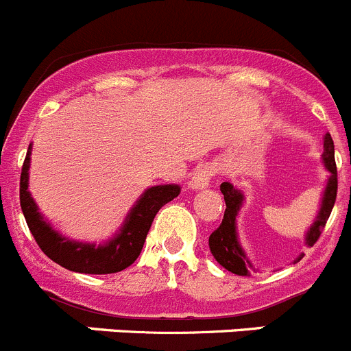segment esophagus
<instances>
[{"instance_id":"1","label":"esophagus","mask_w":351,"mask_h":351,"mask_svg":"<svg viewBox=\"0 0 351 351\" xmlns=\"http://www.w3.org/2000/svg\"><path fill=\"white\" fill-rule=\"evenodd\" d=\"M215 176V167L213 165H203L193 173L191 181H189V188L193 189H203L210 184L212 178Z\"/></svg>"}]
</instances>
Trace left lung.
Returning a JSON list of instances; mask_svg holds the SVG:
<instances>
[{
  "label": "left lung",
  "instance_id": "left-lung-1",
  "mask_svg": "<svg viewBox=\"0 0 351 351\" xmlns=\"http://www.w3.org/2000/svg\"><path fill=\"white\" fill-rule=\"evenodd\" d=\"M322 160L326 169L329 170V179L326 184V191H324L322 205H320L319 215H317L315 222L306 232V245L313 246L317 239L322 234L326 222H328L329 215L335 206L336 195H338V169H336L335 160V143H332L331 134H326L324 138V153ZM220 191H222L223 199H226V212H223V219L220 222L219 228L210 234L208 245L210 252L215 256L217 262L228 269L229 272L236 274V276H250L252 274V263L246 258L245 252L241 250L238 243V232H236V215L239 212V206L243 205V193L236 189L231 182H222L220 184ZM302 258V256H300ZM298 258V260H300Z\"/></svg>",
  "mask_w": 351,
  "mask_h": 351
}]
</instances>
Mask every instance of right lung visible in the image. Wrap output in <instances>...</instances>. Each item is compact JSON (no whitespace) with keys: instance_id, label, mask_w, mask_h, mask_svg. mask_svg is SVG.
<instances>
[{"instance_id":"add662e5","label":"right lung","mask_w":351,"mask_h":351,"mask_svg":"<svg viewBox=\"0 0 351 351\" xmlns=\"http://www.w3.org/2000/svg\"><path fill=\"white\" fill-rule=\"evenodd\" d=\"M29 163H31V146L23 160L20 173V206L29 226V231L34 236L36 243L48 258L65 269L81 274H113L128 269L136 262L145 245L146 234L152 228L153 219L165 203L172 202L181 193L176 184L153 186L146 189L134 208L125 219L122 231L103 246L86 245V243L69 241L45 222L38 205L27 191Z\"/></svg>"}]
</instances>
